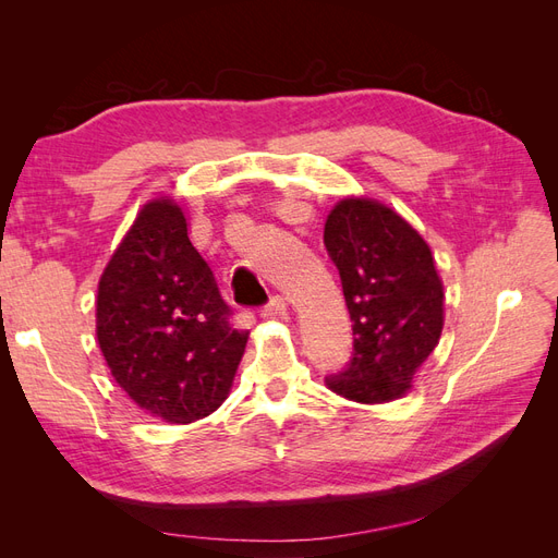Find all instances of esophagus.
<instances>
[{
	"label": "esophagus",
	"mask_w": 558,
	"mask_h": 558,
	"mask_svg": "<svg viewBox=\"0 0 558 558\" xmlns=\"http://www.w3.org/2000/svg\"><path fill=\"white\" fill-rule=\"evenodd\" d=\"M289 314H291L289 302H286V298H281V295H275L272 300H269V305L263 310V316L269 320H286L289 318Z\"/></svg>",
	"instance_id": "1"
}]
</instances>
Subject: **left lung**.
I'll return each mask as SVG.
<instances>
[{
    "instance_id": "left-lung-1",
    "label": "left lung",
    "mask_w": 558,
    "mask_h": 558,
    "mask_svg": "<svg viewBox=\"0 0 558 558\" xmlns=\"http://www.w3.org/2000/svg\"><path fill=\"white\" fill-rule=\"evenodd\" d=\"M324 242L353 320V361L326 386L359 404L408 396L445 328V286L428 242L408 218L365 195L337 202Z\"/></svg>"
}]
</instances>
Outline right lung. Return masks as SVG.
Segmentation results:
<instances>
[{
    "label": "right lung",
    "mask_w": 558,
    "mask_h": 558,
    "mask_svg": "<svg viewBox=\"0 0 558 558\" xmlns=\"http://www.w3.org/2000/svg\"><path fill=\"white\" fill-rule=\"evenodd\" d=\"M228 314L183 207L172 195L148 199L97 283L95 335L116 384L167 424L209 416L248 342Z\"/></svg>",
    "instance_id": "add662e5"
}]
</instances>
